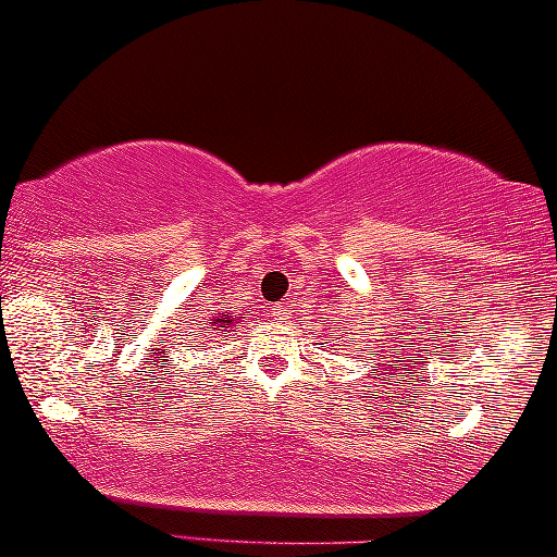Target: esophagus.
<instances>
[{
  "label": "esophagus",
  "instance_id": "1",
  "mask_svg": "<svg viewBox=\"0 0 557 557\" xmlns=\"http://www.w3.org/2000/svg\"><path fill=\"white\" fill-rule=\"evenodd\" d=\"M271 317H273V322H286V319H288V309L281 307V304H278V307L271 309Z\"/></svg>",
  "mask_w": 557,
  "mask_h": 557
}]
</instances>
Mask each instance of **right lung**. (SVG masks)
<instances>
[{
    "label": "right lung",
    "mask_w": 557,
    "mask_h": 557,
    "mask_svg": "<svg viewBox=\"0 0 557 557\" xmlns=\"http://www.w3.org/2000/svg\"><path fill=\"white\" fill-rule=\"evenodd\" d=\"M240 319H246V317L231 314V311L212 309V317L205 324H200V334H197V339H200V345H202V342H210V337H227L231 332L240 330ZM187 337H193V334H187Z\"/></svg>",
    "instance_id": "obj_1"
}]
</instances>
